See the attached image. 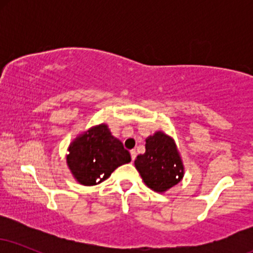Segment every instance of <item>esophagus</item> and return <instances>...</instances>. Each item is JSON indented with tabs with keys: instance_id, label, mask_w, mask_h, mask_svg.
<instances>
[{
	"instance_id": "34e87169",
	"label": "esophagus",
	"mask_w": 253,
	"mask_h": 253,
	"mask_svg": "<svg viewBox=\"0 0 253 253\" xmlns=\"http://www.w3.org/2000/svg\"><path fill=\"white\" fill-rule=\"evenodd\" d=\"M135 156H136V152L134 150H132L130 151V158H132V161H134L135 159Z\"/></svg>"
}]
</instances>
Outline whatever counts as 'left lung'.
<instances>
[{
	"instance_id": "1",
	"label": "left lung",
	"mask_w": 253,
	"mask_h": 253,
	"mask_svg": "<svg viewBox=\"0 0 253 253\" xmlns=\"http://www.w3.org/2000/svg\"><path fill=\"white\" fill-rule=\"evenodd\" d=\"M145 184L156 193H165L182 181L184 165L172 136L158 130L146 139L145 153L134 161Z\"/></svg>"
}]
</instances>
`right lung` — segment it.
Masks as SVG:
<instances>
[{"instance_id": "1", "label": "right lung", "mask_w": 253, "mask_h": 253, "mask_svg": "<svg viewBox=\"0 0 253 253\" xmlns=\"http://www.w3.org/2000/svg\"><path fill=\"white\" fill-rule=\"evenodd\" d=\"M129 162V152L106 124L81 133L69 145L66 155L68 168L82 185H96L106 181L117 168Z\"/></svg>"}]
</instances>
